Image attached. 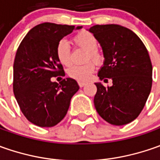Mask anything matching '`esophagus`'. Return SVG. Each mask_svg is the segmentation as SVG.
I'll return each mask as SVG.
<instances>
[{
	"label": "esophagus",
	"mask_w": 160,
	"mask_h": 160,
	"mask_svg": "<svg viewBox=\"0 0 160 160\" xmlns=\"http://www.w3.org/2000/svg\"><path fill=\"white\" fill-rule=\"evenodd\" d=\"M85 84H86V83H84V82H78V85H79L80 87H83Z\"/></svg>",
	"instance_id": "34e87169"
}]
</instances>
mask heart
<instances>
[{
    "label": "heart",
    "mask_w": 160,
    "mask_h": 160,
    "mask_svg": "<svg viewBox=\"0 0 160 160\" xmlns=\"http://www.w3.org/2000/svg\"><path fill=\"white\" fill-rule=\"evenodd\" d=\"M75 45L85 50L87 53L85 60L92 59L97 65H102L104 61V56L101 51L97 49L98 41L92 34L87 31H82L73 37ZM55 54L58 60L63 66L71 64V48L68 41L60 40L56 45ZM92 61H88L83 65H73L67 71L68 76L79 82H85L90 78L95 68V64Z\"/></svg>",
    "instance_id": "heart-1"
}]
</instances>
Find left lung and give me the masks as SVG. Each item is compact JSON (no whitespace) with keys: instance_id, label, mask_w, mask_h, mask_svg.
<instances>
[{"instance_id":"8db88e82","label":"left lung","mask_w":160,"mask_h":160,"mask_svg":"<svg viewBox=\"0 0 160 160\" xmlns=\"http://www.w3.org/2000/svg\"><path fill=\"white\" fill-rule=\"evenodd\" d=\"M99 41L105 58L98 77L112 86L96 83L94 106L108 123L123 126L132 122L143 109L152 85V65L142 40L119 25H96L90 28Z\"/></svg>"}]
</instances>
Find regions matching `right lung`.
Here are the masks:
<instances>
[{"mask_svg": "<svg viewBox=\"0 0 160 160\" xmlns=\"http://www.w3.org/2000/svg\"><path fill=\"white\" fill-rule=\"evenodd\" d=\"M75 26L42 23L32 28L17 50L13 66V91L20 110L28 121L40 127H52L63 119L70 100L79 90L71 78L64 77L55 54L56 45ZM81 27H77L80 29ZM60 78V77H58Z\"/></svg>", "mask_w": 160, "mask_h": 160, "instance_id": "obj_1", "label": "right lung"}]
</instances>
